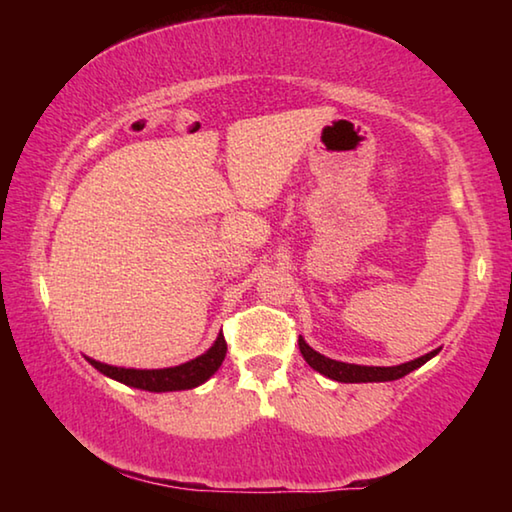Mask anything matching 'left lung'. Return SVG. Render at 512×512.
<instances>
[{"mask_svg":"<svg viewBox=\"0 0 512 512\" xmlns=\"http://www.w3.org/2000/svg\"><path fill=\"white\" fill-rule=\"evenodd\" d=\"M298 345H300V354L305 357V361L311 368L329 379L343 381V384H368V381L402 379L404 375H409V372H413L415 368L424 366V363L436 357V354L440 352V348H436L427 354H422V357H418V359L400 363V366H359V363H345V361H336V359L325 357V354H320L314 348H309V343L302 339V336L298 339Z\"/></svg>","mask_w":512,"mask_h":512,"instance_id":"left-lung-1","label":"left lung"}]
</instances>
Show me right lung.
<instances>
[{
	"mask_svg": "<svg viewBox=\"0 0 512 512\" xmlns=\"http://www.w3.org/2000/svg\"><path fill=\"white\" fill-rule=\"evenodd\" d=\"M225 352H228V345H225L223 334H219L216 336V341L212 343V348L203 352L201 357H196L187 363H180V366H173V368H158V370L117 368L90 357L85 359H88L99 372H103V375L115 381H121V384L140 388V391L169 393V391H189V388L205 384V381L221 368Z\"/></svg>",
	"mask_w": 512,
	"mask_h": 512,
	"instance_id": "1",
	"label": "right lung"
}]
</instances>
